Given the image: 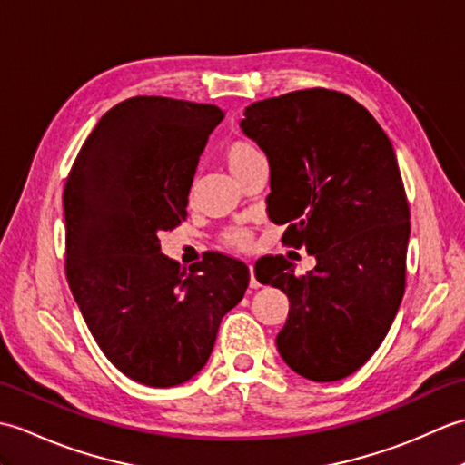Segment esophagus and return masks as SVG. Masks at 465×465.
<instances>
[{
  "label": "esophagus",
  "mask_w": 465,
  "mask_h": 465,
  "mask_svg": "<svg viewBox=\"0 0 465 465\" xmlns=\"http://www.w3.org/2000/svg\"><path fill=\"white\" fill-rule=\"evenodd\" d=\"M250 288H260V282L255 280V273H253V265L250 263Z\"/></svg>",
  "instance_id": "1"
}]
</instances>
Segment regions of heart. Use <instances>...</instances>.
<instances>
[{"mask_svg": "<svg viewBox=\"0 0 465 465\" xmlns=\"http://www.w3.org/2000/svg\"><path fill=\"white\" fill-rule=\"evenodd\" d=\"M258 160H263L262 152L253 143L245 140H233L227 143L223 150V163L235 177L242 175V172L248 170V167ZM223 240L235 250H245L250 245V233L245 230H232L223 235Z\"/></svg>", "mask_w": 465, "mask_h": 465, "instance_id": "obj_1", "label": "heart"}]
</instances>
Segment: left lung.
Listing matches in <instances>:
<instances>
[{"mask_svg": "<svg viewBox=\"0 0 465 465\" xmlns=\"http://www.w3.org/2000/svg\"><path fill=\"white\" fill-rule=\"evenodd\" d=\"M243 134L270 162L268 215L282 242L315 268L298 275L283 255L255 263L290 313L275 338L290 368L338 381L380 348L406 290L410 205L391 142L353 97L313 87L245 107Z\"/></svg>", "mask_w": 465, "mask_h": 465, "instance_id": "1", "label": "left lung"}]
</instances>
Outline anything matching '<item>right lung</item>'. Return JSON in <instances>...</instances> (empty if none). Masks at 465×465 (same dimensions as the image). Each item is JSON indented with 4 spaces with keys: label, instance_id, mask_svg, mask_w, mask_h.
I'll return each mask as SVG.
<instances>
[{
    "label": "right lung",
    "instance_id": "right-lung-1",
    "mask_svg": "<svg viewBox=\"0 0 465 465\" xmlns=\"http://www.w3.org/2000/svg\"><path fill=\"white\" fill-rule=\"evenodd\" d=\"M222 120L210 104L130 97L97 122L65 182L69 290L105 358L150 388L203 368L250 283L248 265L217 252L182 272L157 238L187 217L197 162Z\"/></svg>",
    "mask_w": 465,
    "mask_h": 465
}]
</instances>
